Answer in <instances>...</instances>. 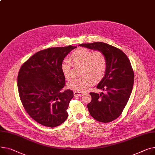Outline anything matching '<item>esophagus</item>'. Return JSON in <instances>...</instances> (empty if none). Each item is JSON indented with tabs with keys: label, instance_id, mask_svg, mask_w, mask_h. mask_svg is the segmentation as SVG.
Masks as SVG:
<instances>
[{
	"label": "esophagus",
	"instance_id": "obj_1",
	"mask_svg": "<svg viewBox=\"0 0 155 155\" xmlns=\"http://www.w3.org/2000/svg\"><path fill=\"white\" fill-rule=\"evenodd\" d=\"M84 95L83 92H78V91H74V95L75 96H82Z\"/></svg>",
	"mask_w": 155,
	"mask_h": 155
}]
</instances>
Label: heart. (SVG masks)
<instances>
[{"instance_id": "obj_1", "label": "heart", "mask_w": 155, "mask_h": 155, "mask_svg": "<svg viewBox=\"0 0 155 155\" xmlns=\"http://www.w3.org/2000/svg\"><path fill=\"white\" fill-rule=\"evenodd\" d=\"M70 60L75 65H81V74L83 77L74 78L67 84V87L78 92L87 91L95 81L104 77L107 60L105 54L101 51H93L85 48H79L71 54ZM71 64L69 59L61 61L60 70L67 80L71 78Z\"/></svg>"}]
</instances>
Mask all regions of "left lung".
Returning a JSON list of instances; mask_svg holds the SVG:
<instances>
[{
	"label": "left lung",
	"instance_id": "1",
	"mask_svg": "<svg viewBox=\"0 0 155 155\" xmlns=\"http://www.w3.org/2000/svg\"><path fill=\"white\" fill-rule=\"evenodd\" d=\"M79 46L102 51L107 60L105 75L97 87L105 94L90 93L91 101L87 105L90 114L100 122L115 120L121 114L133 89L134 72L130 61L121 50L104 42Z\"/></svg>",
	"mask_w": 155,
	"mask_h": 155
}]
</instances>
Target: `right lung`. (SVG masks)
I'll use <instances>...</instances> for the list:
<instances>
[{"label":"right lung","instance_id":"obj_1","mask_svg":"<svg viewBox=\"0 0 155 155\" xmlns=\"http://www.w3.org/2000/svg\"><path fill=\"white\" fill-rule=\"evenodd\" d=\"M75 48L69 45L39 51L19 70L17 87L20 100L30 117L40 125L56 127L68 117L67 110L74 92L62 91L65 78L60 64Z\"/></svg>","mask_w":155,"mask_h":155}]
</instances>
